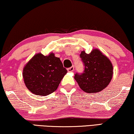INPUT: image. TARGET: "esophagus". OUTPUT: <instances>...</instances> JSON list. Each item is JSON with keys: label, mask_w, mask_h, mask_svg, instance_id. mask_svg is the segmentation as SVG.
<instances>
[{"label": "esophagus", "mask_w": 134, "mask_h": 134, "mask_svg": "<svg viewBox=\"0 0 134 134\" xmlns=\"http://www.w3.org/2000/svg\"><path fill=\"white\" fill-rule=\"evenodd\" d=\"M67 70H68V71L69 72H73L74 70V66H72L71 67L69 68H68Z\"/></svg>", "instance_id": "obj_1"}]
</instances>
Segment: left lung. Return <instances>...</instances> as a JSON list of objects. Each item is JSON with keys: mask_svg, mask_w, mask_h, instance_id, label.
<instances>
[{"mask_svg": "<svg viewBox=\"0 0 134 134\" xmlns=\"http://www.w3.org/2000/svg\"><path fill=\"white\" fill-rule=\"evenodd\" d=\"M85 66L83 73H76L74 79L80 88L87 93L98 92L109 85L113 75V66L109 59L98 49L90 54L81 52Z\"/></svg>", "mask_w": 134, "mask_h": 134, "instance_id": "left-lung-1", "label": "left lung"}]
</instances>
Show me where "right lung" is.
<instances>
[{
  "instance_id": "right-lung-1",
  "label": "right lung",
  "mask_w": 134,
  "mask_h": 134,
  "mask_svg": "<svg viewBox=\"0 0 134 134\" xmlns=\"http://www.w3.org/2000/svg\"><path fill=\"white\" fill-rule=\"evenodd\" d=\"M67 70L60 59L51 53L44 56L37 54L26 63L23 77L27 88L37 96H47L54 92Z\"/></svg>"
}]
</instances>
